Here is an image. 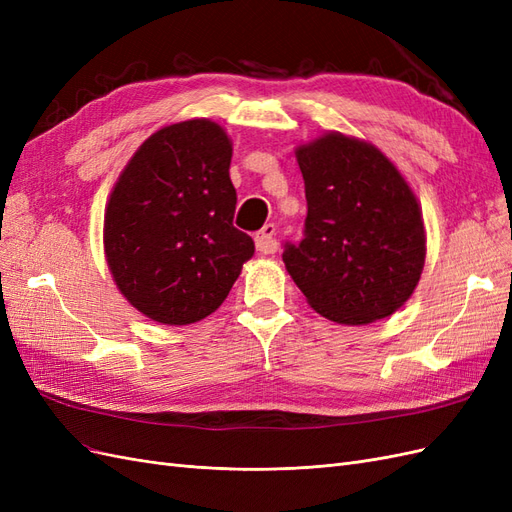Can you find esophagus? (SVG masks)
Here are the masks:
<instances>
[{"mask_svg": "<svg viewBox=\"0 0 512 512\" xmlns=\"http://www.w3.org/2000/svg\"><path fill=\"white\" fill-rule=\"evenodd\" d=\"M256 250L260 254H273V252H277L275 224H265L260 232H256Z\"/></svg>", "mask_w": 512, "mask_h": 512, "instance_id": "34e87169", "label": "esophagus"}]
</instances>
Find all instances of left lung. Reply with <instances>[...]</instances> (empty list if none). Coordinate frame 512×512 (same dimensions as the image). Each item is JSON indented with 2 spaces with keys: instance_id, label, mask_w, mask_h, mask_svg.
<instances>
[{
  "instance_id": "8db88e82",
  "label": "left lung",
  "mask_w": 512,
  "mask_h": 512,
  "mask_svg": "<svg viewBox=\"0 0 512 512\" xmlns=\"http://www.w3.org/2000/svg\"><path fill=\"white\" fill-rule=\"evenodd\" d=\"M307 218L284 265L324 318L369 324L395 314L421 280V205L397 166L361 138L324 132L297 147Z\"/></svg>"
}]
</instances>
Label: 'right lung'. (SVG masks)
<instances>
[{
	"instance_id": "add662e5",
	"label": "right lung",
	"mask_w": 512,
	"mask_h": 512,
	"mask_svg": "<svg viewBox=\"0 0 512 512\" xmlns=\"http://www.w3.org/2000/svg\"><path fill=\"white\" fill-rule=\"evenodd\" d=\"M232 143L211 119L153 132L108 196L104 254L132 307L168 327L218 309L254 256L250 235L232 226Z\"/></svg>"
}]
</instances>
